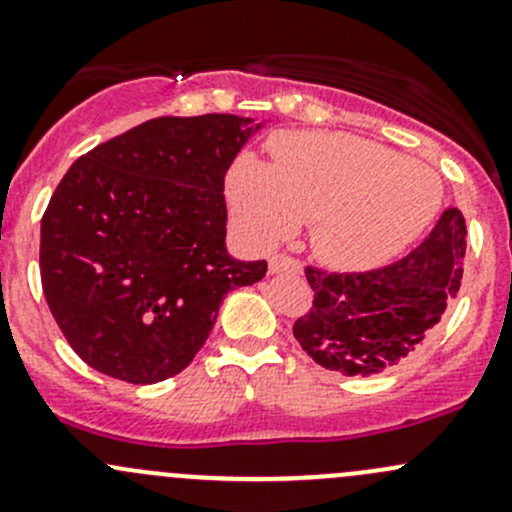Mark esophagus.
<instances>
[{"label":"esophagus","instance_id":"1","mask_svg":"<svg viewBox=\"0 0 512 512\" xmlns=\"http://www.w3.org/2000/svg\"><path fill=\"white\" fill-rule=\"evenodd\" d=\"M270 272L272 275H282V272L299 275V272H302V262L294 260V257H289V255H275V257H270Z\"/></svg>","mask_w":512,"mask_h":512}]
</instances>
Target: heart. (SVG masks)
Returning a JSON list of instances; mask_svg holds the SVG:
<instances>
[{"label":"heart","instance_id":"heart-1","mask_svg":"<svg viewBox=\"0 0 512 512\" xmlns=\"http://www.w3.org/2000/svg\"><path fill=\"white\" fill-rule=\"evenodd\" d=\"M272 151L275 165L240 156L227 173L232 213L262 247L312 223L319 260L374 270L416 242L441 208L436 170L364 138L282 133Z\"/></svg>","mask_w":512,"mask_h":512}]
</instances>
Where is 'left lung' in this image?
Returning a JSON list of instances; mask_svg holds the SVG:
<instances>
[{
  "label": "left lung",
  "instance_id": "left-lung-1",
  "mask_svg": "<svg viewBox=\"0 0 512 512\" xmlns=\"http://www.w3.org/2000/svg\"><path fill=\"white\" fill-rule=\"evenodd\" d=\"M466 220L448 208L431 235L401 260L369 272L307 267L314 302L294 339L324 369L371 376L414 354L456 299L466 257Z\"/></svg>",
  "mask_w": 512,
  "mask_h": 512
}]
</instances>
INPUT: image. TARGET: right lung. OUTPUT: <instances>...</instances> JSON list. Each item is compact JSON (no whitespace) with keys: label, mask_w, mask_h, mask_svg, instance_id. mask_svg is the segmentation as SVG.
Here are the masks:
<instances>
[{"label":"right lung","mask_w":512,"mask_h":512,"mask_svg":"<svg viewBox=\"0 0 512 512\" xmlns=\"http://www.w3.org/2000/svg\"><path fill=\"white\" fill-rule=\"evenodd\" d=\"M265 123L151 118L69 168L41 218V287L66 342L101 374L158 384L213 332L225 294L267 262L225 247V173Z\"/></svg>","instance_id":"1"}]
</instances>
